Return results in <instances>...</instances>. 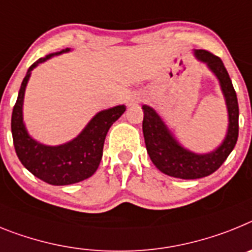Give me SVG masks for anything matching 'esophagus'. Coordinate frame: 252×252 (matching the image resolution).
<instances>
[{"mask_svg":"<svg viewBox=\"0 0 252 252\" xmlns=\"http://www.w3.org/2000/svg\"><path fill=\"white\" fill-rule=\"evenodd\" d=\"M139 101H141V96H139V95H132L128 99L126 104L130 106V105H134V104H137V102H139Z\"/></svg>","mask_w":252,"mask_h":252,"instance_id":"obj_1","label":"esophagus"}]
</instances>
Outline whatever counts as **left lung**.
<instances>
[{
  "label": "left lung",
  "mask_w": 252,
  "mask_h": 252,
  "mask_svg": "<svg viewBox=\"0 0 252 252\" xmlns=\"http://www.w3.org/2000/svg\"><path fill=\"white\" fill-rule=\"evenodd\" d=\"M195 57L204 62L218 78L228 110V130L220 147L204 155H198L184 148L158 114L152 108L143 105V129L146 148L153 165L163 174L172 178L200 179L213 174L220 167L238 138V102L232 81L220 57L204 49L195 50Z\"/></svg>",
  "instance_id": "obj_1"
}]
</instances>
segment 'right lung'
<instances>
[{"label": "right lung", "mask_w": 252, "mask_h": 252, "mask_svg": "<svg viewBox=\"0 0 252 252\" xmlns=\"http://www.w3.org/2000/svg\"><path fill=\"white\" fill-rule=\"evenodd\" d=\"M64 52H69L68 48L39 58L30 65L23 80L11 117V132L17 157L34 176L50 185H69L93 176L101 161L108 130L126 111L124 105L100 111L90 120V123L76 138L61 146H45L34 141L23 122V102L26 85L32 71L39 63Z\"/></svg>", "instance_id": "obj_1"}]
</instances>
